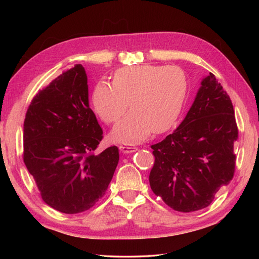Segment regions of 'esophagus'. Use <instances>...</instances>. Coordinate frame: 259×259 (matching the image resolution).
I'll return each mask as SVG.
<instances>
[{"instance_id": "34e87169", "label": "esophagus", "mask_w": 259, "mask_h": 259, "mask_svg": "<svg viewBox=\"0 0 259 259\" xmlns=\"http://www.w3.org/2000/svg\"><path fill=\"white\" fill-rule=\"evenodd\" d=\"M119 148H120V150L124 153H130V152L137 151V147L130 145V144H123V145L119 146Z\"/></svg>"}]
</instances>
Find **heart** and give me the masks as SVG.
Segmentation results:
<instances>
[{
  "instance_id": "obj_1",
  "label": "heart",
  "mask_w": 259,
  "mask_h": 259,
  "mask_svg": "<svg viewBox=\"0 0 259 259\" xmlns=\"http://www.w3.org/2000/svg\"><path fill=\"white\" fill-rule=\"evenodd\" d=\"M188 79L177 66L138 65L117 69L113 83L98 82L93 106L105 123L119 120L130 104L131 112L115 125L112 135L121 142H139L152 131L169 130L185 103Z\"/></svg>"
}]
</instances>
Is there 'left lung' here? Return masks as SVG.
<instances>
[{
	"label": "left lung",
	"instance_id": "left-lung-1",
	"mask_svg": "<svg viewBox=\"0 0 259 259\" xmlns=\"http://www.w3.org/2000/svg\"><path fill=\"white\" fill-rule=\"evenodd\" d=\"M238 133L231 99L209 72L177 130L151 145L153 193L183 213L207 207L233 178Z\"/></svg>",
	"mask_w": 259,
	"mask_h": 259
}]
</instances>
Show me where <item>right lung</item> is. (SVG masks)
Instances as JSON below:
<instances>
[{
    "label": "right lung",
    "mask_w": 259,
    "mask_h": 259,
    "mask_svg": "<svg viewBox=\"0 0 259 259\" xmlns=\"http://www.w3.org/2000/svg\"><path fill=\"white\" fill-rule=\"evenodd\" d=\"M103 130L89 106L82 65L66 70L31 101L23 123V162L46 204L82 213L104 197L119 149L96 152Z\"/></svg>",
    "instance_id": "right-lung-1"
}]
</instances>
